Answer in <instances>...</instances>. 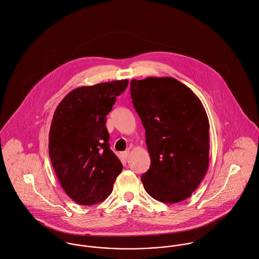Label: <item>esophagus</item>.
<instances>
[{
  "label": "esophagus",
  "mask_w": 259,
  "mask_h": 259,
  "mask_svg": "<svg viewBox=\"0 0 259 259\" xmlns=\"http://www.w3.org/2000/svg\"><path fill=\"white\" fill-rule=\"evenodd\" d=\"M128 157H129V151L122 152V153H121V155H120V158H121V160H122L123 162H126V161H127V159H128Z\"/></svg>",
  "instance_id": "esophagus-1"
}]
</instances>
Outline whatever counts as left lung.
<instances>
[{
	"label": "left lung",
	"mask_w": 259,
	"mask_h": 259,
	"mask_svg": "<svg viewBox=\"0 0 259 259\" xmlns=\"http://www.w3.org/2000/svg\"><path fill=\"white\" fill-rule=\"evenodd\" d=\"M130 88L151 159L141 176L144 189L160 202H181L197 189L209 166L206 111L191 89L171 77L134 79Z\"/></svg>",
	"instance_id": "8db88e82"
}]
</instances>
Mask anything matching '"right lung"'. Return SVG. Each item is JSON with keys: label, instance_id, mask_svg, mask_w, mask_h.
Instances as JSON below:
<instances>
[{"label": "right lung", "instance_id": "1", "mask_svg": "<svg viewBox=\"0 0 259 259\" xmlns=\"http://www.w3.org/2000/svg\"><path fill=\"white\" fill-rule=\"evenodd\" d=\"M127 86L128 80H117L76 88L54 112L49 156L62 188L78 204L104 201L123 169L109 147L106 116Z\"/></svg>", "mask_w": 259, "mask_h": 259}]
</instances>
